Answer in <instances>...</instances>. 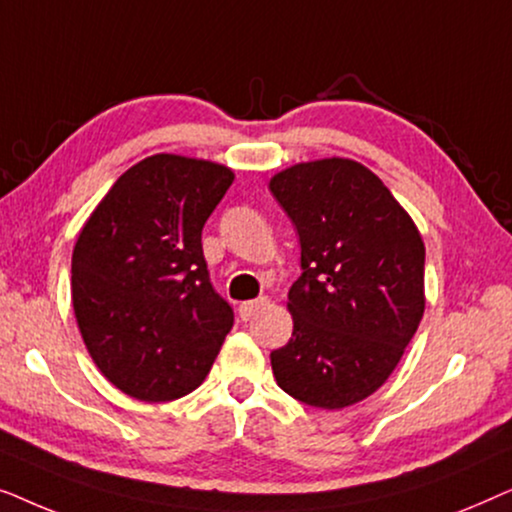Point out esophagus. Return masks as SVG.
<instances>
[{"label":"esophagus","instance_id":"esophagus-1","mask_svg":"<svg viewBox=\"0 0 512 512\" xmlns=\"http://www.w3.org/2000/svg\"><path fill=\"white\" fill-rule=\"evenodd\" d=\"M265 305H268V298L247 300V303H242V305H240V317H242L244 321H249L251 317H254V314H256L258 310H263Z\"/></svg>","mask_w":512,"mask_h":512}]
</instances>
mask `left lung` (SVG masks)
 Segmentation results:
<instances>
[{
	"label": "left lung",
	"instance_id": "left-lung-1",
	"mask_svg": "<svg viewBox=\"0 0 512 512\" xmlns=\"http://www.w3.org/2000/svg\"><path fill=\"white\" fill-rule=\"evenodd\" d=\"M270 191L300 237L293 335L270 354L279 387L340 410L387 382L424 314V242L382 179L349 158L286 167Z\"/></svg>",
	"mask_w": 512,
	"mask_h": 512
}]
</instances>
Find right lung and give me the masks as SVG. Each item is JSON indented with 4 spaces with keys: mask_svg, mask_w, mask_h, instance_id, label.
Returning a JSON list of instances; mask_svg holds the SVG:
<instances>
[{
    "mask_svg": "<svg viewBox=\"0 0 512 512\" xmlns=\"http://www.w3.org/2000/svg\"><path fill=\"white\" fill-rule=\"evenodd\" d=\"M233 179L219 163L156 153L123 172L81 228L74 314L95 366L123 394H191L233 328L202 254V226Z\"/></svg>",
    "mask_w": 512,
    "mask_h": 512,
    "instance_id": "right-lung-1",
    "label": "right lung"
}]
</instances>
